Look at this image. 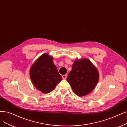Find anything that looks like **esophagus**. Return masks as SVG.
<instances>
[{"instance_id": "1", "label": "esophagus", "mask_w": 127, "mask_h": 127, "mask_svg": "<svg viewBox=\"0 0 127 127\" xmlns=\"http://www.w3.org/2000/svg\"><path fill=\"white\" fill-rule=\"evenodd\" d=\"M62 78H63V79H66V78H67V76L66 75H63V76H62Z\"/></svg>"}]
</instances>
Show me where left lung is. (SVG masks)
<instances>
[{"instance_id":"8db88e82","label":"left lung","mask_w":127,"mask_h":127,"mask_svg":"<svg viewBox=\"0 0 127 127\" xmlns=\"http://www.w3.org/2000/svg\"><path fill=\"white\" fill-rule=\"evenodd\" d=\"M98 78V71L90 61L82 59L74 62L66 80L76 94L83 96L94 89Z\"/></svg>"}]
</instances>
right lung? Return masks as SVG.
<instances>
[{"label": "right lung", "mask_w": 127, "mask_h": 127, "mask_svg": "<svg viewBox=\"0 0 127 127\" xmlns=\"http://www.w3.org/2000/svg\"><path fill=\"white\" fill-rule=\"evenodd\" d=\"M30 77L35 87L43 93L52 91L62 79L52 58L47 53L42 54L32 65Z\"/></svg>", "instance_id": "1"}]
</instances>
